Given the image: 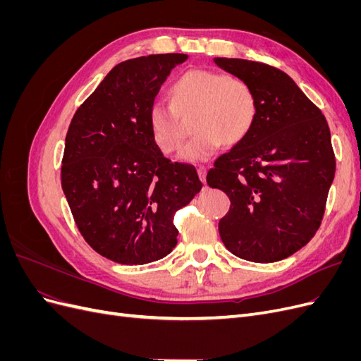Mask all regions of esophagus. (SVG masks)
Segmentation results:
<instances>
[{"label": "esophagus", "mask_w": 361, "mask_h": 361, "mask_svg": "<svg viewBox=\"0 0 361 361\" xmlns=\"http://www.w3.org/2000/svg\"><path fill=\"white\" fill-rule=\"evenodd\" d=\"M197 173H199V178H200V180L204 183V180H206V167L200 166V167L197 169Z\"/></svg>", "instance_id": "1"}]
</instances>
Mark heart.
<instances>
[{
	"label": "heart",
	"mask_w": 361,
	"mask_h": 361,
	"mask_svg": "<svg viewBox=\"0 0 361 361\" xmlns=\"http://www.w3.org/2000/svg\"><path fill=\"white\" fill-rule=\"evenodd\" d=\"M194 130H197L179 152L185 162H202L215 155L224 145L241 141L253 128L257 101L251 87L223 72L192 69L182 75L173 87V105L155 99L147 111V125L155 146L171 154L185 137L179 114L197 108Z\"/></svg>",
	"instance_id": "b5f03b06"
}]
</instances>
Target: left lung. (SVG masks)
Wrapping results in <instances>:
<instances>
[{
  "label": "left lung",
  "mask_w": 361,
  "mask_h": 361,
  "mask_svg": "<svg viewBox=\"0 0 361 361\" xmlns=\"http://www.w3.org/2000/svg\"><path fill=\"white\" fill-rule=\"evenodd\" d=\"M214 61L245 81L257 101L253 128L207 171V185L231 199L218 232L235 256L277 262L321 224L336 171L330 128L288 73L243 59Z\"/></svg>",
  "instance_id": "obj_1"
}]
</instances>
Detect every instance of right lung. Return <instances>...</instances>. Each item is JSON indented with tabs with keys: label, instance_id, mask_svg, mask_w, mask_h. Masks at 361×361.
Here are the masks:
<instances>
[{
	"label": "right lung",
	"instance_id": "right-lung-1",
	"mask_svg": "<svg viewBox=\"0 0 361 361\" xmlns=\"http://www.w3.org/2000/svg\"><path fill=\"white\" fill-rule=\"evenodd\" d=\"M187 54L118 63L76 110L64 143L61 187L78 231L123 265L166 257L178 244L173 215L202 190L191 164L155 146L147 111Z\"/></svg>",
	"mask_w": 361,
	"mask_h": 361
}]
</instances>
